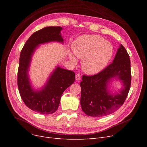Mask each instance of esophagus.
Returning <instances> with one entry per match:
<instances>
[{
    "instance_id": "1",
    "label": "esophagus",
    "mask_w": 147,
    "mask_h": 147,
    "mask_svg": "<svg viewBox=\"0 0 147 147\" xmlns=\"http://www.w3.org/2000/svg\"><path fill=\"white\" fill-rule=\"evenodd\" d=\"M80 79H81L80 74H77L76 75V80H78V81H79Z\"/></svg>"
}]
</instances>
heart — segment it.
Listing matches in <instances>:
<instances>
[{"mask_svg": "<svg viewBox=\"0 0 147 147\" xmlns=\"http://www.w3.org/2000/svg\"><path fill=\"white\" fill-rule=\"evenodd\" d=\"M72 50L75 55L83 59L82 67L88 74L102 71L109 64L114 54L112 44L98 35H83L74 42ZM69 57L73 63L77 62L72 53Z\"/></svg>", "mask_w": 147, "mask_h": 147, "instance_id": "obj_1", "label": "heart"}]
</instances>
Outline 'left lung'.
<instances>
[{
  "instance_id": "left-lung-1",
  "label": "left lung",
  "mask_w": 147,
  "mask_h": 147,
  "mask_svg": "<svg viewBox=\"0 0 147 147\" xmlns=\"http://www.w3.org/2000/svg\"><path fill=\"white\" fill-rule=\"evenodd\" d=\"M119 80L122 88L117 93L110 90L109 84ZM131 83L130 61L121 44L113 63L102 71L91 76H83L80 82V105L89 116L98 117L109 115L119 109L127 96Z\"/></svg>"
}]
</instances>
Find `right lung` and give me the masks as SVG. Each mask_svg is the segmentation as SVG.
I'll return each instance as SVG.
<instances>
[{"label": "right lung", "mask_w": 147, "mask_h": 147, "mask_svg": "<svg viewBox=\"0 0 147 147\" xmlns=\"http://www.w3.org/2000/svg\"><path fill=\"white\" fill-rule=\"evenodd\" d=\"M61 27H46L34 33L27 40L20 57L18 71V87L24 104L33 111L42 114H51L58 110L64 90L75 80V73L57 65L44 85L33 88L29 77L32 57L42 44L50 42L64 43Z\"/></svg>", "instance_id": "right-lung-1"}]
</instances>
